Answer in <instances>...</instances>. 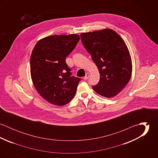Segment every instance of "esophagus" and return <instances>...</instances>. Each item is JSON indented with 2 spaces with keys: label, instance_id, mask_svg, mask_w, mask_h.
<instances>
[{
  "label": "esophagus",
  "instance_id": "1",
  "mask_svg": "<svg viewBox=\"0 0 158 158\" xmlns=\"http://www.w3.org/2000/svg\"><path fill=\"white\" fill-rule=\"evenodd\" d=\"M89 75H90V74H89V73H86V75H85V77H83V78H84V80H87V79H88V78L89 77Z\"/></svg>",
  "mask_w": 158,
  "mask_h": 158
}]
</instances>
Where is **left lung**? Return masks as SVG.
<instances>
[{
  "instance_id": "left-lung-1",
  "label": "left lung",
  "mask_w": 158,
  "mask_h": 158,
  "mask_svg": "<svg viewBox=\"0 0 158 158\" xmlns=\"http://www.w3.org/2000/svg\"><path fill=\"white\" fill-rule=\"evenodd\" d=\"M80 36L100 73V81L92 89L107 98L115 96L132 74L131 58L125 41L115 31L107 28L83 33Z\"/></svg>"
}]
</instances>
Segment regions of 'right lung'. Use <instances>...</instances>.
Segmentation results:
<instances>
[{
	"instance_id": "right-lung-1",
	"label": "right lung",
	"mask_w": 158,
	"mask_h": 158,
	"mask_svg": "<svg viewBox=\"0 0 158 158\" xmlns=\"http://www.w3.org/2000/svg\"><path fill=\"white\" fill-rule=\"evenodd\" d=\"M80 40L76 34L52 35L38 41L30 58L31 77L38 92L49 103L63 106L74 97L81 78L71 76L66 58Z\"/></svg>"
}]
</instances>
